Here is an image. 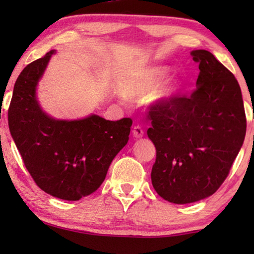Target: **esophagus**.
<instances>
[{
  "label": "esophagus",
  "instance_id": "obj_1",
  "mask_svg": "<svg viewBox=\"0 0 254 254\" xmlns=\"http://www.w3.org/2000/svg\"><path fill=\"white\" fill-rule=\"evenodd\" d=\"M143 135H144V131L140 126H135L133 128V136L135 138H141Z\"/></svg>",
  "mask_w": 254,
  "mask_h": 254
}]
</instances>
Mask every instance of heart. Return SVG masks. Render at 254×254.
I'll return each instance as SVG.
<instances>
[{
  "label": "heart",
  "instance_id": "1",
  "mask_svg": "<svg viewBox=\"0 0 254 254\" xmlns=\"http://www.w3.org/2000/svg\"><path fill=\"white\" fill-rule=\"evenodd\" d=\"M169 74L168 67L156 65L135 72L125 86V95L128 98H142L148 96L152 91L150 102L151 105L163 107L171 104L182 91L183 84L176 78H169L160 86L161 82ZM159 85V87L158 85ZM159 88H157V86Z\"/></svg>",
  "mask_w": 254,
  "mask_h": 254
}]
</instances>
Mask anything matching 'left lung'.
Listing matches in <instances>:
<instances>
[{"label": "left lung", "instance_id": "8db88e82", "mask_svg": "<svg viewBox=\"0 0 254 254\" xmlns=\"http://www.w3.org/2000/svg\"><path fill=\"white\" fill-rule=\"evenodd\" d=\"M199 62L196 90L163 107L151 106L147 134L156 148L152 186L177 204L210 196L229 175L246 133L237 79L210 52H190Z\"/></svg>", "mask_w": 254, "mask_h": 254}]
</instances>
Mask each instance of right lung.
Wrapping results in <instances>:
<instances>
[{
    "label": "right lung",
    "mask_w": 254,
    "mask_h": 254,
    "mask_svg": "<svg viewBox=\"0 0 254 254\" xmlns=\"http://www.w3.org/2000/svg\"><path fill=\"white\" fill-rule=\"evenodd\" d=\"M54 53L20 72L8 111L9 129L37 185L52 196L77 201L102 185L113 158L127 144L133 121H110L97 114L61 120L44 112L37 86Z\"/></svg>",
    "instance_id": "right-lung-1"
}]
</instances>
